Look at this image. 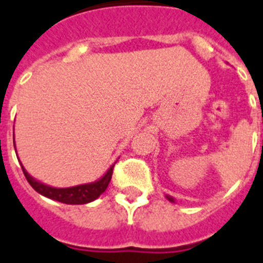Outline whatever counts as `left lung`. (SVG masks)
I'll use <instances>...</instances> for the list:
<instances>
[{
    "instance_id": "obj_1",
    "label": "left lung",
    "mask_w": 263,
    "mask_h": 263,
    "mask_svg": "<svg viewBox=\"0 0 263 263\" xmlns=\"http://www.w3.org/2000/svg\"><path fill=\"white\" fill-rule=\"evenodd\" d=\"M165 197L167 198V200H168V201H170V202H176V198L172 197V196H168V194H166Z\"/></svg>"
}]
</instances>
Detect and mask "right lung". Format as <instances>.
<instances>
[{"instance_id": "1", "label": "right lung", "mask_w": 263, "mask_h": 263, "mask_svg": "<svg viewBox=\"0 0 263 263\" xmlns=\"http://www.w3.org/2000/svg\"><path fill=\"white\" fill-rule=\"evenodd\" d=\"M13 144H14V136H13ZM116 163V162H115ZM113 163L104 176L101 178H98L95 182L89 183H82V185H77V186H70V187H54L43 183L37 181L36 178L29 174L24 168L23 163H21V168L24 172V176L27 181L29 182L33 189L39 194L44 196L47 198H51L54 201L63 202V204H70V205H81V204H87L97 200L104 192L106 191V187L109 185L110 178H112L113 173Z\"/></svg>"}]
</instances>
